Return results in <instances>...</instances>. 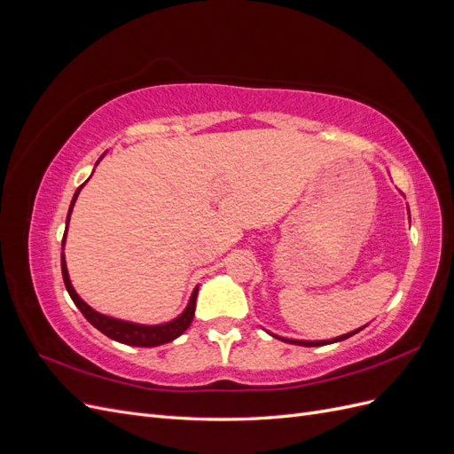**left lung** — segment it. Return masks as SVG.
Masks as SVG:
<instances>
[{"label": "left lung", "instance_id": "obj_1", "mask_svg": "<svg viewBox=\"0 0 454 454\" xmlns=\"http://www.w3.org/2000/svg\"><path fill=\"white\" fill-rule=\"evenodd\" d=\"M407 210H409V206H407ZM364 327H367V324L362 325V327H358V329H354V332H348V333H345V335H339V337H335V339H327V340H299V339H286V337L274 335V333H269V335L274 337V339H280V340H284V342H290V345H299V347H325V345H333V342H340V340H345V339L356 335L358 332H362Z\"/></svg>", "mask_w": 454, "mask_h": 454}]
</instances>
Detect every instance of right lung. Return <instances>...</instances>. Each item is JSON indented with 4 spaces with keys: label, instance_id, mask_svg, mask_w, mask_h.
Masks as SVG:
<instances>
[{
    "label": "right lung",
    "instance_id": "right-lung-1",
    "mask_svg": "<svg viewBox=\"0 0 454 454\" xmlns=\"http://www.w3.org/2000/svg\"><path fill=\"white\" fill-rule=\"evenodd\" d=\"M107 153V151H106ZM104 153V155H106ZM104 155L96 160L94 167H98V162L104 159ZM94 172V170H92ZM92 176V174H90ZM89 182V180H87ZM85 182V184H87ZM79 185V189L75 191V195L72 199V204H70V210H67V217H66V231H64V239H62V255H60V265H62V278H64V284H66V290L67 294H70L72 301L75 303V307L83 312L85 318L98 329V332H102L106 337L114 339L117 342H122V345H129V347H145V348H151V347H160V345H167V342L174 340L180 337L185 329L191 325V322H193V316H195V305H197V295H199V286H195L193 294H191L189 301H187V307L184 309L182 314H177L174 320L170 322H164V324H138V322H130V320H121V318H115V316H107V314H102L98 310H94L87 301H83L79 297V294L75 292V287L70 280V272H67V265H66V255H64V246H66V235H67V225H70V217H72V212H74V206H75V200L81 193V189L85 187Z\"/></svg>",
    "mask_w": 454,
    "mask_h": 454
}]
</instances>
